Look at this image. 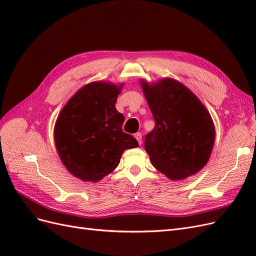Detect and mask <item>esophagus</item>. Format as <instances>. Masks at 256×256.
Here are the masks:
<instances>
[{"label":"esophagus","mask_w":256,"mask_h":256,"mask_svg":"<svg viewBox=\"0 0 256 256\" xmlns=\"http://www.w3.org/2000/svg\"><path fill=\"white\" fill-rule=\"evenodd\" d=\"M134 138L138 140V144L142 143V134H141V132H136V134H134Z\"/></svg>","instance_id":"1"}]
</instances>
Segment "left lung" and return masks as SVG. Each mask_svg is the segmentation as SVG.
Returning a JSON list of instances; mask_svg holds the SVG:
<instances>
[{"mask_svg": "<svg viewBox=\"0 0 256 256\" xmlns=\"http://www.w3.org/2000/svg\"><path fill=\"white\" fill-rule=\"evenodd\" d=\"M154 120L144 147L152 166L172 180H184L202 170L214 144L210 114L193 92L174 79L150 85L141 80Z\"/></svg>", "mask_w": 256, "mask_h": 256, "instance_id": "obj_1", "label": "left lung"}]
</instances>
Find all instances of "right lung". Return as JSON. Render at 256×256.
Listing matches in <instances>:
<instances>
[{
  "instance_id": "add662e5",
  "label": "right lung",
  "mask_w": 256,
  "mask_h": 256,
  "mask_svg": "<svg viewBox=\"0 0 256 256\" xmlns=\"http://www.w3.org/2000/svg\"><path fill=\"white\" fill-rule=\"evenodd\" d=\"M122 85L92 82L68 100L54 127L58 156L74 176L99 182L118 166L128 148L138 146L122 129L124 116L115 108Z\"/></svg>"
}]
</instances>
